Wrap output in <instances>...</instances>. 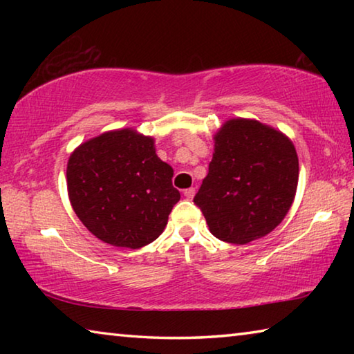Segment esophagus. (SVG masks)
Wrapping results in <instances>:
<instances>
[{"label":"esophagus","instance_id":"34e87169","mask_svg":"<svg viewBox=\"0 0 354 354\" xmlns=\"http://www.w3.org/2000/svg\"><path fill=\"white\" fill-rule=\"evenodd\" d=\"M184 196H185V198H194V196H195V187L185 189L184 190Z\"/></svg>","mask_w":354,"mask_h":354}]
</instances>
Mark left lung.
I'll return each instance as SVG.
<instances>
[{
  "label": "left lung",
  "mask_w": 354,
  "mask_h": 354,
  "mask_svg": "<svg viewBox=\"0 0 354 354\" xmlns=\"http://www.w3.org/2000/svg\"><path fill=\"white\" fill-rule=\"evenodd\" d=\"M214 143L207 176L194 198L209 231L236 245L267 236L295 198V147L281 131L248 118L227 120Z\"/></svg>",
  "instance_id": "1"
}]
</instances>
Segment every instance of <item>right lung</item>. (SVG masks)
Here are the masks:
<instances>
[{"mask_svg": "<svg viewBox=\"0 0 354 354\" xmlns=\"http://www.w3.org/2000/svg\"><path fill=\"white\" fill-rule=\"evenodd\" d=\"M171 178L153 137L131 128L81 143L67 164L68 198L77 218L100 241L131 250L151 243L165 230L181 198Z\"/></svg>", "mask_w": 354, "mask_h": 354, "instance_id": "add662e5", "label": "right lung"}]
</instances>
